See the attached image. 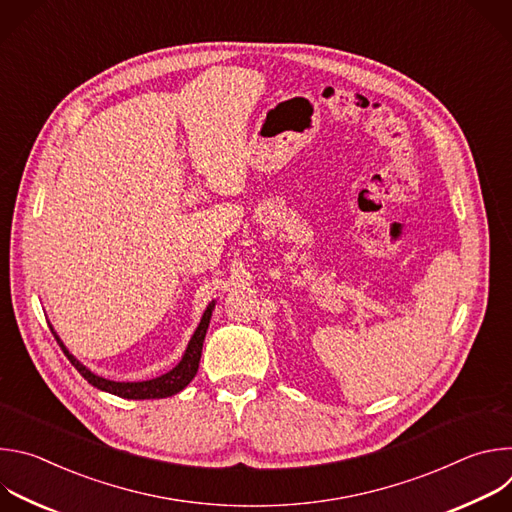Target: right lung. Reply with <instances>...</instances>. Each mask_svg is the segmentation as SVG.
<instances>
[{"label":"right lung","mask_w":512,"mask_h":512,"mask_svg":"<svg viewBox=\"0 0 512 512\" xmlns=\"http://www.w3.org/2000/svg\"><path fill=\"white\" fill-rule=\"evenodd\" d=\"M212 310H214V300L206 306V310H204V314L200 318L198 328L194 330V334H192V338H190V342H188L180 362L176 364L172 371H168V373H164V375H160L156 379H150V381H135V383L109 381V379H103V377L91 373L79 358H75V356L68 352L64 342L54 332L52 324H48V326H50L56 342L60 344L62 352L72 362V367H75L93 387H97V389H101L105 393L123 397V399H164V397H172V395L180 393L194 379V375L198 371V362H200V354H202V342H204V336H206V330H208V324H210Z\"/></svg>","instance_id":"add662e5"}]
</instances>
